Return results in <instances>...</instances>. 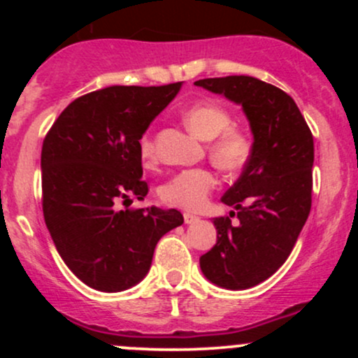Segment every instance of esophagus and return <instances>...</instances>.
<instances>
[{
	"instance_id": "esophagus-1",
	"label": "esophagus",
	"mask_w": 358,
	"mask_h": 358,
	"mask_svg": "<svg viewBox=\"0 0 358 358\" xmlns=\"http://www.w3.org/2000/svg\"><path fill=\"white\" fill-rule=\"evenodd\" d=\"M183 219H185V224H188V225H192V224H196V222H199L200 219L196 215H192V213H185L183 215Z\"/></svg>"
}]
</instances>
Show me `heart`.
<instances>
[{"label": "heart", "mask_w": 358, "mask_h": 358, "mask_svg": "<svg viewBox=\"0 0 358 358\" xmlns=\"http://www.w3.org/2000/svg\"><path fill=\"white\" fill-rule=\"evenodd\" d=\"M183 122L196 138L208 141L212 163L229 173H237L249 163L252 141L245 131L234 127L231 114L215 102H200L183 113ZM139 155L145 163L156 158L155 143L150 134L139 139ZM217 187V178L210 170L193 168L175 173L159 187V199L170 207L185 210H200L208 195Z\"/></svg>", "instance_id": "b5f03b06"}]
</instances>
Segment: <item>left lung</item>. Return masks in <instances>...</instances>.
<instances>
[{
  "mask_svg": "<svg viewBox=\"0 0 358 358\" xmlns=\"http://www.w3.org/2000/svg\"><path fill=\"white\" fill-rule=\"evenodd\" d=\"M195 85L242 106L252 131V155L222 202L237 210L217 217V244L200 257L213 285L248 289L273 276L293 250L311 210L313 134L285 90L249 76L196 80Z\"/></svg>",
  "mask_w": 358,
  "mask_h": 358,
  "instance_id": "left-lung-1",
  "label": "left lung"
}]
</instances>
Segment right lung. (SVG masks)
Wrapping results in <instances>:
<instances>
[{
  "mask_svg": "<svg viewBox=\"0 0 358 358\" xmlns=\"http://www.w3.org/2000/svg\"><path fill=\"white\" fill-rule=\"evenodd\" d=\"M182 82L113 85L67 106L43 139L42 205L53 244L82 282L106 293L138 285L158 241L183 224L175 208L117 210V200H143L139 139L175 99Z\"/></svg>",
  "mask_w": 358,
  "mask_h": 358,
  "instance_id": "1",
  "label": "right lung"
}]
</instances>
